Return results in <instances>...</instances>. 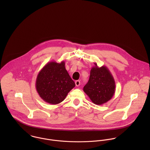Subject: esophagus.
<instances>
[{
	"label": "esophagus",
	"instance_id": "1",
	"mask_svg": "<svg viewBox=\"0 0 150 150\" xmlns=\"http://www.w3.org/2000/svg\"><path fill=\"white\" fill-rule=\"evenodd\" d=\"M75 84H76V86H79L80 85V81L79 80H76L75 81Z\"/></svg>",
	"mask_w": 150,
	"mask_h": 150
}]
</instances>
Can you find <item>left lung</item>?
I'll return each instance as SVG.
<instances>
[{"mask_svg":"<svg viewBox=\"0 0 150 150\" xmlns=\"http://www.w3.org/2000/svg\"><path fill=\"white\" fill-rule=\"evenodd\" d=\"M91 69L88 82L83 90L95 105L106 103L113 96L115 83L113 76L105 66L99 67L96 63Z\"/></svg>","mask_w":150,"mask_h":150,"instance_id":"8db88e82","label":"left lung"}]
</instances>
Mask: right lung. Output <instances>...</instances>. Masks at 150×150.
<instances>
[{
    "instance_id": "right-lung-1",
    "label": "right lung",
    "mask_w": 150,
    "mask_h": 150,
    "mask_svg": "<svg viewBox=\"0 0 150 150\" xmlns=\"http://www.w3.org/2000/svg\"><path fill=\"white\" fill-rule=\"evenodd\" d=\"M64 65V61L61 63L51 61L39 71L36 80V88L44 102L52 105L62 102L76 86Z\"/></svg>"
}]
</instances>
